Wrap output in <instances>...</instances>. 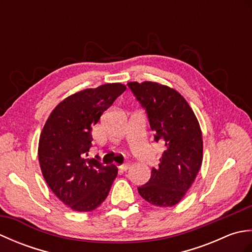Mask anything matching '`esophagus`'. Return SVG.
<instances>
[{
  "mask_svg": "<svg viewBox=\"0 0 252 252\" xmlns=\"http://www.w3.org/2000/svg\"><path fill=\"white\" fill-rule=\"evenodd\" d=\"M130 165H131V163H130V162H125L123 164H121L119 168H120L122 171H126V170H127V169L130 168Z\"/></svg>",
  "mask_w": 252,
  "mask_h": 252,
  "instance_id": "1",
  "label": "esophagus"
}]
</instances>
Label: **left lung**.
I'll return each instance as SVG.
<instances>
[{
    "label": "left lung",
    "mask_w": 252,
    "mask_h": 252,
    "mask_svg": "<svg viewBox=\"0 0 252 252\" xmlns=\"http://www.w3.org/2000/svg\"><path fill=\"white\" fill-rule=\"evenodd\" d=\"M146 109L155 141L164 152L158 168L138 192L154 206L168 208L181 201L202 163V133L191 107L178 91L158 82L127 83Z\"/></svg>",
    "instance_id": "1"
}]
</instances>
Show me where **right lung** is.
<instances>
[{"label":"right lung","mask_w":252,"mask_h":252,"mask_svg":"<svg viewBox=\"0 0 252 252\" xmlns=\"http://www.w3.org/2000/svg\"><path fill=\"white\" fill-rule=\"evenodd\" d=\"M126 87L106 83L68 96L58 104L42 129L37 156L52 191L73 211L89 212L99 207L118 174L114 164L89 159L92 127Z\"/></svg>","instance_id":"obj_1"}]
</instances>
